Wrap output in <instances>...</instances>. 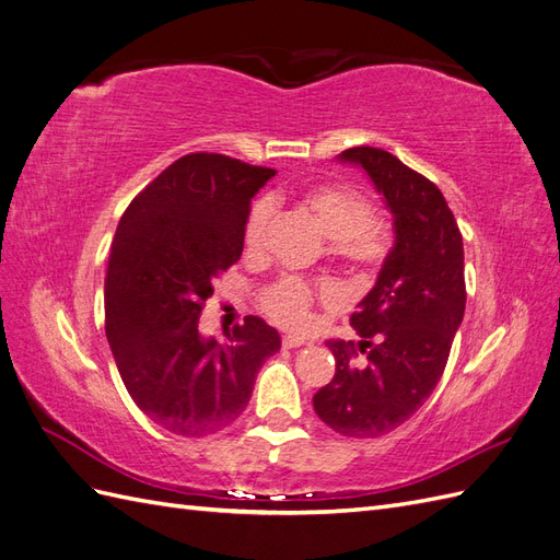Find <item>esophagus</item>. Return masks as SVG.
I'll use <instances>...</instances> for the list:
<instances>
[{
	"label": "esophagus",
	"instance_id": "34e87169",
	"mask_svg": "<svg viewBox=\"0 0 560 560\" xmlns=\"http://www.w3.org/2000/svg\"><path fill=\"white\" fill-rule=\"evenodd\" d=\"M306 343V338H301V336H282V348H299V346H303Z\"/></svg>",
	"mask_w": 560,
	"mask_h": 560
}]
</instances>
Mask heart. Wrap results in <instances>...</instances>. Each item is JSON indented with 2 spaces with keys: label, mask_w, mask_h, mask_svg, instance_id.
Instances as JSON below:
<instances>
[{
  "label": "heart",
  "mask_w": 560,
  "mask_h": 560,
  "mask_svg": "<svg viewBox=\"0 0 560 560\" xmlns=\"http://www.w3.org/2000/svg\"><path fill=\"white\" fill-rule=\"evenodd\" d=\"M301 208L317 229L331 241L334 252L354 268H376L389 252L387 226L371 214V202L358 189L346 184H319L301 196ZM270 219V206L259 200L252 208L243 245L247 254H254L261 245L266 224ZM336 301V290L329 282H308L294 276H284L261 287L259 306L284 329H303L311 322L317 303Z\"/></svg>",
  "instance_id": "b5f03b06"
}]
</instances>
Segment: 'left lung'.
<instances>
[{
  "label": "left lung",
  "mask_w": 560,
  "mask_h": 560,
  "mask_svg": "<svg viewBox=\"0 0 560 560\" xmlns=\"http://www.w3.org/2000/svg\"><path fill=\"white\" fill-rule=\"evenodd\" d=\"M395 214V247L350 325L362 341L329 338L336 374L313 397L322 422L352 439L404 425L442 378L465 315L463 233L444 194L389 151L352 147Z\"/></svg>",
  "instance_id": "left-lung-1"
}]
</instances>
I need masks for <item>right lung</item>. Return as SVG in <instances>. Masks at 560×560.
I'll return each mask as SVG.
<instances>
[{"instance_id": "right-lung-1", "label": "right lung", "mask_w": 560, "mask_h": 560, "mask_svg": "<svg viewBox=\"0 0 560 560\" xmlns=\"http://www.w3.org/2000/svg\"><path fill=\"white\" fill-rule=\"evenodd\" d=\"M276 175L224 154H186L130 200L105 278V331L138 409L179 436L229 428L280 336L247 315L222 346L198 334L212 282L241 259L252 196Z\"/></svg>"}]
</instances>
